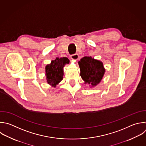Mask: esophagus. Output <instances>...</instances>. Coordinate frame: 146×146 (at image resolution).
I'll return each instance as SVG.
<instances>
[{
    "label": "esophagus",
    "mask_w": 146,
    "mask_h": 146,
    "mask_svg": "<svg viewBox=\"0 0 146 146\" xmlns=\"http://www.w3.org/2000/svg\"><path fill=\"white\" fill-rule=\"evenodd\" d=\"M71 58L72 60H75V61H76V60L79 59V55H78V54H73V55H71Z\"/></svg>",
    "instance_id": "1"
}]
</instances>
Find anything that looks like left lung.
<instances>
[{"label": "left lung", "mask_w": 146, "mask_h": 146, "mask_svg": "<svg viewBox=\"0 0 146 146\" xmlns=\"http://www.w3.org/2000/svg\"><path fill=\"white\" fill-rule=\"evenodd\" d=\"M80 75L85 84L94 87L99 84L105 74L106 70L102 62L91 56H84L78 62Z\"/></svg>", "instance_id": "1"}]
</instances>
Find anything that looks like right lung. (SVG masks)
Segmentation results:
<instances>
[{"instance_id":"right-lung-1","label":"right lung","mask_w":146,"mask_h":146,"mask_svg":"<svg viewBox=\"0 0 146 146\" xmlns=\"http://www.w3.org/2000/svg\"><path fill=\"white\" fill-rule=\"evenodd\" d=\"M69 59L67 58H56L52 60L51 63L45 67V75L48 84L56 87L63 79L64 75L63 67L66 64L69 63Z\"/></svg>"}]
</instances>
